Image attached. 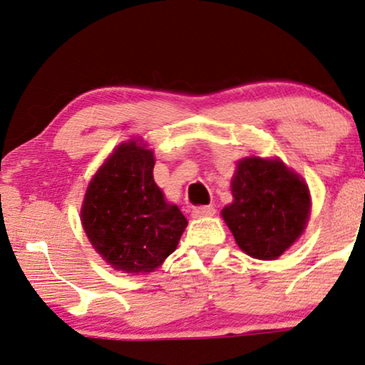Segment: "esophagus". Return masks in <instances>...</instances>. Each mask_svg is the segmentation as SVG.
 Wrapping results in <instances>:
<instances>
[{"label": "esophagus", "mask_w": 365, "mask_h": 365, "mask_svg": "<svg viewBox=\"0 0 365 365\" xmlns=\"http://www.w3.org/2000/svg\"><path fill=\"white\" fill-rule=\"evenodd\" d=\"M215 213V207L207 205V207H195L192 210L193 218H203V217H212Z\"/></svg>", "instance_id": "obj_1"}]
</instances>
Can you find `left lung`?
I'll return each mask as SVG.
<instances>
[{"mask_svg": "<svg viewBox=\"0 0 365 365\" xmlns=\"http://www.w3.org/2000/svg\"><path fill=\"white\" fill-rule=\"evenodd\" d=\"M232 195L222 217L237 245L254 259H279L309 222L307 183L279 158L247 157L237 162Z\"/></svg>", "mask_w": 365, "mask_h": 365, "instance_id": "1", "label": "left lung"}]
</instances>
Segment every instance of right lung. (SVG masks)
<instances>
[{
	"instance_id": "right-lung-1",
	"label": "right lung",
	"mask_w": 365,
	"mask_h": 365,
	"mask_svg": "<svg viewBox=\"0 0 365 365\" xmlns=\"http://www.w3.org/2000/svg\"><path fill=\"white\" fill-rule=\"evenodd\" d=\"M153 167L147 145L121 143L91 178L81 205L90 244L125 274H148L162 265L188 223L177 205L165 200Z\"/></svg>"
}]
</instances>
